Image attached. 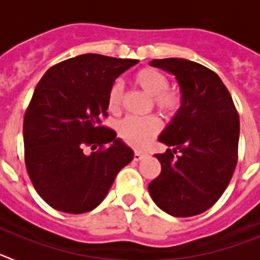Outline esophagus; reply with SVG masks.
<instances>
[{"instance_id": "obj_1", "label": "esophagus", "mask_w": 260, "mask_h": 260, "mask_svg": "<svg viewBox=\"0 0 260 260\" xmlns=\"http://www.w3.org/2000/svg\"><path fill=\"white\" fill-rule=\"evenodd\" d=\"M143 157H144V155L142 152H138V151H137V152L134 153V160H135V161H139V160H142V158H143Z\"/></svg>"}]
</instances>
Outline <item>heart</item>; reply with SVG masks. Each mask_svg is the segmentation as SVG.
<instances>
[{"label":"heart","mask_w":260,"mask_h":260,"mask_svg":"<svg viewBox=\"0 0 260 260\" xmlns=\"http://www.w3.org/2000/svg\"><path fill=\"white\" fill-rule=\"evenodd\" d=\"M134 82L147 95L152 96L153 105L162 113L174 116L182 105V95L177 89L169 88V80L160 71L144 68L135 74ZM123 87L117 82L110 87L108 93V109L112 113H119L122 109ZM162 122L157 116L143 118L127 117L118 125V134L123 141L135 148H144L161 132Z\"/></svg>","instance_id":"obj_1"}]
</instances>
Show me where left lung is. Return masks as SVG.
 Instances as JSON below:
<instances>
[{"instance_id": "left-lung-1", "label": "left lung", "mask_w": 260, "mask_h": 260, "mask_svg": "<svg viewBox=\"0 0 260 260\" xmlns=\"http://www.w3.org/2000/svg\"><path fill=\"white\" fill-rule=\"evenodd\" d=\"M150 65L176 75L182 105L158 137L174 148L155 155L161 173L148 191L169 215H199L219 201L236 169L238 112L219 75L206 66L183 58L153 59Z\"/></svg>"}]
</instances>
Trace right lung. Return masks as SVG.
<instances>
[{"mask_svg": "<svg viewBox=\"0 0 260 260\" xmlns=\"http://www.w3.org/2000/svg\"><path fill=\"white\" fill-rule=\"evenodd\" d=\"M135 63L82 54L52 66L36 86L23 121L24 161L38 194L54 210L92 211L134 157L102 118L110 87Z\"/></svg>", "mask_w": 260, "mask_h": 260, "instance_id": "1", "label": "right lung"}]
</instances>
